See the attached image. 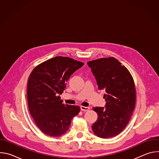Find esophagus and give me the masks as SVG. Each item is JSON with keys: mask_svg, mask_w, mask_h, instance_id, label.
<instances>
[{"mask_svg": "<svg viewBox=\"0 0 159 159\" xmlns=\"http://www.w3.org/2000/svg\"><path fill=\"white\" fill-rule=\"evenodd\" d=\"M89 109H90L89 107H85V106H80V109L83 111H87L89 110Z\"/></svg>", "mask_w": 159, "mask_h": 159, "instance_id": "esophagus-1", "label": "esophagus"}]
</instances>
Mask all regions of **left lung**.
Here are the masks:
<instances>
[{
  "mask_svg": "<svg viewBox=\"0 0 159 159\" xmlns=\"http://www.w3.org/2000/svg\"><path fill=\"white\" fill-rule=\"evenodd\" d=\"M99 89L106 91L105 107H96L98 120L93 125L95 134L102 139L113 137L121 133L129 122L135 106V87L126 68L113 57L87 62Z\"/></svg>",
  "mask_w": 159,
  "mask_h": 159,
  "instance_id": "1",
  "label": "left lung"
}]
</instances>
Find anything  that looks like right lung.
<instances>
[{"instance_id": "1", "label": "right lung", "mask_w": 159, "mask_h": 159, "mask_svg": "<svg viewBox=\"0 0 159 159\" xmlns=\"http://www.w3.org/2000/svg\"><path fill=\"white\" fill-rule=\"evenodd\" d=\"M84 64L69 57H56L38 65L31 73L27 88L29 110L44 134L61 136L79 114V106L64 104L59 95L70 77Z\"/></svg>"}]
</instances>
